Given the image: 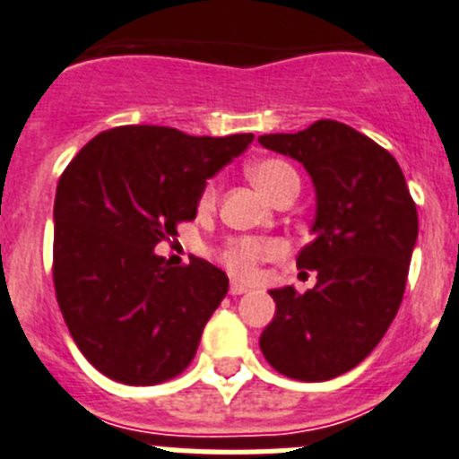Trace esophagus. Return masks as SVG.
<instances>
[{
	"instance_id": "obj_1",
	"label": "esophagus",
	"mask_w": 459,
	"mask_h": 459,
	"mask_svg": "<svg viewBox=\"0 0 459 459\" xmlns=\"http://www.w3.org/2000/svg\"><path fill=\"white\" fill-rule=\"evenodd\" d=\"M229 290H230V296H242V293H247V290H249V286L240 284V281H233Z\"/></svg>"
}]
</instances>
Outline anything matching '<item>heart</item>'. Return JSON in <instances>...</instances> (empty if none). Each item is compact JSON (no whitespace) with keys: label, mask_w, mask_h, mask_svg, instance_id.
Instances as JSON below:
<instances>
[{"label":"heart","mask_w":459,"mask_h":459,"mask_svg":"<svg viewBox=\"0 0 459 459\" xmlns=\"http://www.w3.org/2000/svg\"><path fill=\"white\" fill-rule=\"evenodd\" d=\"M254 185L270 198H274L290 185H300L296 169L281 159H261L247 169ZM217 198V186L207 185L201 196V205L210 207ZM281 252V247L273 240H256V238H235L219 249V261L240 279H252L258 270V263L274 258Z\"/></svg>","instance_id":"obj_1"}]
</instances>
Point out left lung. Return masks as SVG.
<instances>
[{
  "label": "left lung",
  "instance_id": "obj_1",
  "mask_svg": "<svg viewBox=\"0 0 459 459\" xmlns=\"http://www.w3.org/2000/svg\"><path fill=\"white\" fill-rule=\"evenodd\" d=\"M258 143L300 161L316 191L314 240L298 254V268L316 270V286L270 290L277 312L258 344L279 374L328 381L365 360L400 309L416 203L395 157L342 122L318 119Z\"/></svg>",
  "mask_w": 459,
  "mask_h": 459
}]
</instances>
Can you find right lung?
Listing matches in <instances>:
<instances>
[{
  "instance_id": "obj_1",
  "label": "right lung",
  "mask_w": 459,
  "mask_h": 459,
  "mask_svg": "<svg viewBox=\"0 0 459 459\" xmlns=\"http://www.w3.org/2000/svg\"><path fill=\"white\" fill-rule=\"evenodd\" d=\"M252 141L115 126L91 138L59 178L55 293L82 356L113 381L161 384L196 356L229 277L196 256L170 268L154 247L196 217L207 180Z\"/></svg>"
}]
</instances>
